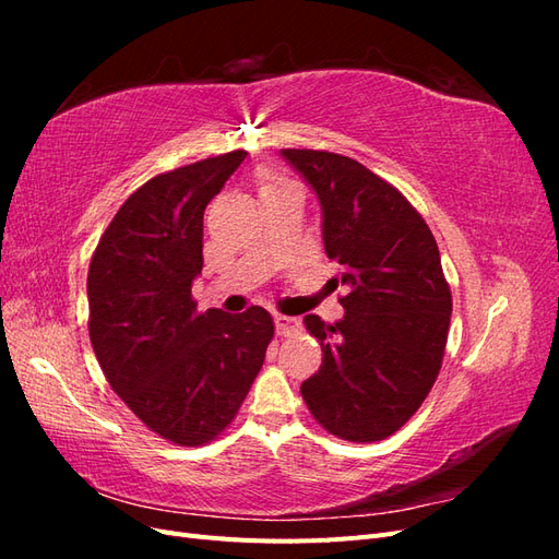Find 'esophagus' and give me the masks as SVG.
<instances>
[{
	"instance_id": "1",
	"label": "esophagus",
	"mask_w": 559,
	"mask_h": 559,
	"mask_svg": "<svg viewBox=\"0 0 559 559\" xmlns=\"http://www.w3.org/2000/svg\"><path fill=\"white\" fill-rule=\"evenodd\" d=\"M275 331L280 335H296L300 331V319L298 317H284L277 314L275 317Z\"/></svg>"
}]
</instances>
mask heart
<instances>
[{
	"label": "heart",
	"instance_id": "obj_1",
	"mask_svg": "<svg viewBox=\"0 0 559 559\" xmlns=\"http://www.w3.org/2000/svg\"><path fill=\"white\" fill-rule=\"evenodd\" d=\"M280 183H284L282 179H265L263 183H261V191L263 189H273V186H280Z\"/></svg>",
	"mask_w": 559,
	"mask_h": 559
}]
</instances>
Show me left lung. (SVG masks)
I'll return each instance as SVG.
<instances>
[{
    "mask_svg": "<svg viewBox=\"0 0 559 559\" xmlns=\"http://www.w3.org/2000/svg\"><path fill=\"white\" fill-rule=\"evenodd\" d=\"M321 205L326 257L341 265L345 317H306L324 359L300 384L329 433L384 441L431 392L443 364L452 296L425 218L361 163L312 148H282Z\"/></svg>",
    "mask_w": 559,
    "mask_h": 559,
    "instance_id": "left-lung-1",
    "label": "left lung"
}]
</instances>
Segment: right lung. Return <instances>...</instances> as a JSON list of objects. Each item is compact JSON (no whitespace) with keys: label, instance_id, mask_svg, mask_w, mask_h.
Masks as SVG:
<instances>
[{"label":"right lung","instance_id":"add662e5","mask_svg":"<svg viewBox=\"0 0 559 559\" xmlns=\"http://www.w3.org/2000/svg\"><path fill=\"white\" fill-rule=\"evenodd\" d=\"M247 151L148 179L116 212L88 270V333L114 392L144 425L177 445L222 433L273 341V317L198 312L202 214Z\"/></svg>","mask_w":559,"mask_h":559}]
</instances>
